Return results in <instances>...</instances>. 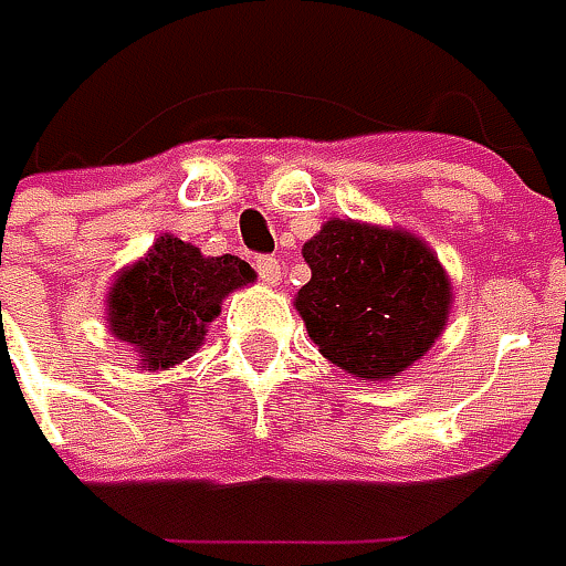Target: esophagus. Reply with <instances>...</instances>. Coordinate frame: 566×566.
I'll return each mask as SVG.
<instances>
[{"mask_svg":"<svg viewBox=\"0 0 566 566\" xmlns=\"http://www.w3.org/2000/svg\"><path fill=\"white\" fill-rule=\"evenodd\" d=\"M254 264H258V276H261L268 286H276V283H280V261H276L273 254H261Z\"/></svg>","mask_w":566,"mask_h":566,"instance_id":"34e87169","label":"esophagus"}]
</instances>
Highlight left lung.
Returning a JSON list of instances; mask_svg holds the SVG:
<instances>
[{
	"label": "left lung",
	"instance_id": "obj_1",
	"mask_svg": "<svg viewBox=\"0 0 566 566\" xmlns=\"http://www.w3.org/2000/svg\"><path fill=\"white\" fill-rule=\"evenodd\" d=\"M302 254L312 280L295 308L321 356L349 375L378 380L406 371L444 331L450 283L416 235L331 220Z\"/></svg>",
	"mask_w": 566,
	"mask_h": 566
}]
</instances>
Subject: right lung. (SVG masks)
I'll return each instance as SVG.
<instances>
[{
	"instance_id": "obj_1",
	"label": "right lung",
	"mask_w": 566,
	"mask_h": 566,
	"mask_svg": "<svg viewBox=\"0 0 566 566\" xmlns=\"http://www.w3.org/2000/svg\"><path fill=\"white\" fill-rule=\"evenodd\" d=\"M254 280L242 258H205L182 239L160 235L150 254L119 273L109 293V331L142 353L147 368L188 359L227 293Z\"/></svg>"
}]
</instances>
